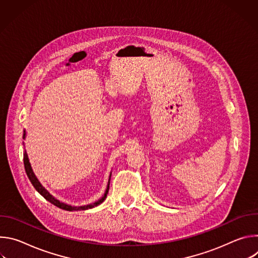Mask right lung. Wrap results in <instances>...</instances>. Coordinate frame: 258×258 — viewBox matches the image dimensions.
Segmentation results:
<instances>
[{"label":"right lung","mask_w":258,"mask_h":258,"mask_svg":"<svg viewBox=\"0 0 258 258\" xmlns=\"http://www.w3.org/2000/svg\"><path fill=\"white\" fill-rule=\"evenodd\" d=\"M25 138V131H24V134H23V139ZM23 162H24V168H25V171H26V174L30 180V182L32 183V186L34 187V189L38 191L46 200H48L50 203L54 204L55 206L61 208V209H64V210H67V211H78V210H86V209H90V208H93L95 206H98L100 205L107 197V194H108V191H109V183H110V177H111V174H110L109 176V180H108V185H107V188H106V191H105V194L102 198H100L98 201L94 202V203H91V204H88V205H85V206H71V205H68V204H65L63 202H60L59 200H57L55 197H53L43 186L42 183L40 182V180L36 178L32 168H31V165L29 163V159H28V156L26 154V151H24V154H23Z\"/></svg>","instance_id":"obj_1"}]
</instances>
